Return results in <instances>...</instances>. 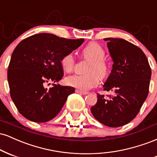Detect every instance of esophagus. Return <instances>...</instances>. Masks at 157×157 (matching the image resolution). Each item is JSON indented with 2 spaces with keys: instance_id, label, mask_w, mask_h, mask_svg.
Masks as SVG:
<instances>
[{
  "instance_id": "1",
  "label": "esophagus",
  "mask_w": 157,
  "mask_h": 157,
  "mask_svg": "<svg viewBox=\"0 0 157 157\" xmlns=\"http://www.w3.org/2000/svg\"><path fill=\"white\" fill-rule=\"evenodd\" d=\"M75 93H79V94H82V95H87L88 92H85V91H82V90H75Z\"/></svg>"
}]
</instances>
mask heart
Listing matches in <instances>:
<instances>
[{
    "label": "heart",
    "mask_w": 157,
    "mask_h": 157,
    "mask_svg": "<svg viewBox=\"0 0 157 157\" xmlns=\"http://www.w3.org/2000/svg\"><path fill=\"white\" fill-rule=\"evenodd\" d=\"M83 55L87 59L91 60L86 69V73L82 75H73L66 77L64 82L67 85L86 91L98 85L101 77L105 78L109 73V65L104 59L105 51L102 46L95 42L88 43L83 48ZM74 57L71 53L64 55L60 60L62 70L71 73L74 68Z\"/></svg>",
    "instance_id": "obj_1"
}]
</instances>
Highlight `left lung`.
Returning <instances> with one entry per match:
<instances>
[{"label":"left lung","mask_w":157,"mask_h":157,"mask_svg":"<svg viewBox=\"0 0 157 157\" xmlns=\"http://www.w3.org/2000/svg\"><path fill=\"white\" fill-rule=\"evenodd\" d=\"M113 60L104 90L112 91L106 99L98 94L91 107L95 118L109 127L124 126L137 116L148 94L151 70L143 51L131 42L118 38H105Z\"/></svg>","instance_id":"1"}]
</instances>
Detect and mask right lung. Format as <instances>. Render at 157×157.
<instances>
[{
    "instance_id": "1",
    "label": "right lung",
    "mask_w": 157,
    "mask_h": 157,
    "mask_svg": "<svg viewBox=\"0 0 157 157\" xmlns=\"http://www.w3.org/2000/svg\"><path fill=\"white\" fill-rule=\"evenodd\" d=\"M83 42L84 39L68 40L42 33L29 36L16 46L7 78L11 98L23 117L36 123H45L58 115L75 89L53 84L48 90L45 85L62 79L61 59Z\"/></svg>"
}]
</instances>
